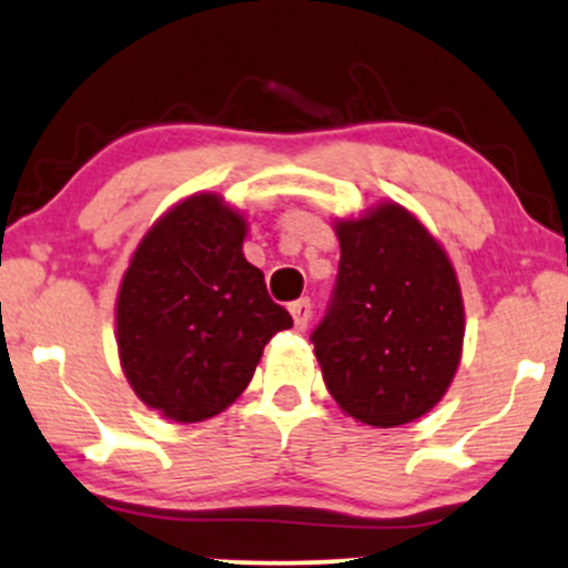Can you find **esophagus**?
Returning a JSON list of instances; mask_svg holds the SVG:
<instances>
[{
	"label": "esophagus",
	"mask_w": 568,
	"mask_h": 568,
	"mask_svg": "<svg viewBox=\"0 0 568 568\" xmlns=\"http://www.w3.org/2000/svg\"><path fill=\"white\" fill-rule=\"evenodd\" d=\"M290 313H292V322H295V329L303 332L305 326L311 322V300H297V303L290 305Z\"/></svg>",
	"instance_id": "esophagus-1"
}]
</instances>
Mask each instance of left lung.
<instances>
[{"label": "left lung", "mask_w": 568, "mask_h": 568, "mask_svg": "<svg viewBox=\"0 0 568 568\" xmlns=\"http://www.w3.org/2000/svg\"><path fill=\"white\" fill-rule=\"evenodd\" d=\"M332 225L337 290L311 337L326 390L356 423H415L446 396L463 358L455 265L428 225L393 199Z\"/></svg>", "instance_id": "1"}]
</instances>
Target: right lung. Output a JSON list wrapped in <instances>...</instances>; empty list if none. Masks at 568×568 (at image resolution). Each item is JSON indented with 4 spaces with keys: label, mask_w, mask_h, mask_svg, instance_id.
<instances>
[{
    "label": "right lung",
    "mask_w": 568,
    "mask_h": 568,
    "mask_svg": "<svg viewBox=\"0 0 568 568\" xmlns=\"http://www.w3.org/2000/svg\"><path fill=\"white\" fill-rule=\"evenodd\" d=\"M246 212L215 191L180 199L140 239L119 284V364L149 409L202 423L242 396L292 316L244 257Z\"/></svg>",
    "instance_id": "obj_1"
}]
</instances>
